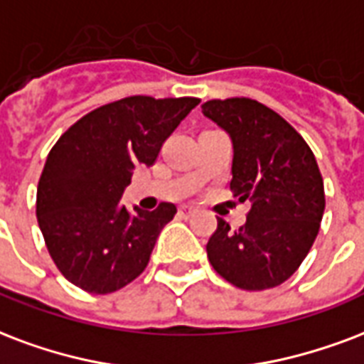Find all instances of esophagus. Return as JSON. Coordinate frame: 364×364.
I'll return each mask as SVG.
<instances>
[{
    "mask_svg": "<svg viewBox=\"0 0 364 364\" xmlns=\"http://www.w3.org/2000/svg\"><path fill=\"white\" fill-rule=\"evenodd\" d=\"M193 212H194L193 206H187V204H185V206H179V213H181V215H185V218H188V215H191Z\"/></svg>",
    "mask_w": 364,
    "mask_h": 364,
    "instance_id": "obj_1",
    "label": "esophagus"
}]
</instances>
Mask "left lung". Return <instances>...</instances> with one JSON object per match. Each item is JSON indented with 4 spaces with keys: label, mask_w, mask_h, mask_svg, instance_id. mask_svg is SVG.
Wrapping results in <instances>:
<instances>
[{
    "label": "left lung",
    "mask_w": 364,
    "mask_h": 364,
    "mask_svg": "<svg viewBox=\"0 0 364 364\" xmlns=\"http://www.w3.org/2000/svg\"><path fill=\"white\" fill-rule=\"evenodd\" d=\"M202 112L231 135L232 196L252 204L237 231L218 219L208 259L232 287H279L298 271L321 229L326 200L315 154L281 114L248 97L212 99Z\"/></svg>",
    "instance_id": "obj_1"
}]
</instances>
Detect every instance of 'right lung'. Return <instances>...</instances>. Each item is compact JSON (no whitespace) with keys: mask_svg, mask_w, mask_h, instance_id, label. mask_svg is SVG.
<instances>
[{"mask_svg":"<svg viewBox=\"0 0 364 364\" xmlns=\"http://www.w3.org/2000/svg\"><path fill=\"white\" fill-rule=\"evenodd\" d=\"M200 99L132 95L82 116L53 145L38 183L36 215L66 281L90 294L120 290L145 271L170 202L135 213L122 206L135 166L156 162L164 141Z\"/></svg>","mask_w":364,"mask_h":364,"instance_id":"right-lung-1","label":"right lung"}]
</instances>
